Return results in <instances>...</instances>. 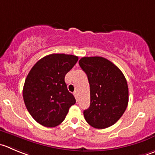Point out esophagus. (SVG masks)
I'll return each instance as SVG.
<instances>
[{"label": "esophagus", "instance_id": "esophagus-1", "mask_svg": "<svg viewBox=\"0 0 155 155\" xmlns=\"http://www.w3.org/2000/svg\"><path fill=\"white\" fill-rule=\"evenodd\" d=\"M73 95H74V97H76V101H77V99H78V94H77V92H76V91H75V92L73 93Z\"/></svg>", "mask_w": 155, "mask_h": 155}]
</instances>
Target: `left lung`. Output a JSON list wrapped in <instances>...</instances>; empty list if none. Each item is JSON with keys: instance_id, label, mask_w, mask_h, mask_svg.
Here are the masks:
<instances>
[{"instance_id": "obj_1", "label": "left lung", "mask_w": 155, "mask_h": 155, "mask_svg": "<svg viewBox=\"0 0 155 155\" xmlns=\"http://www.w3.org/2000/svg\"><path fill=\"white\" fill-rule=\"evenodd\" d=\"M90 85V106L83 112L90 126L105 129L117 122L127 107L129 89L121 70L101 57H85L79 61Z\"/></svg>"}]
</instances>
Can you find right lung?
Instances as JSON below:
<instances>
[{"label":"right lung","mask_w":155,"mask_h":155,"mask_svg":"<svg viewBox=\"0 0 155 155\" xmlns=\"http://www.w3.org/2000/svg\"><path fill=\"white\" fill-rule=\"evenodd\" d=\"M78 59L74 55L52 54L40 59L28 73L22 91L24 103L41 125L54 127L61 124L76 103L64 78Z\"/></svg>","instance_id":"1"}]
</instances>
